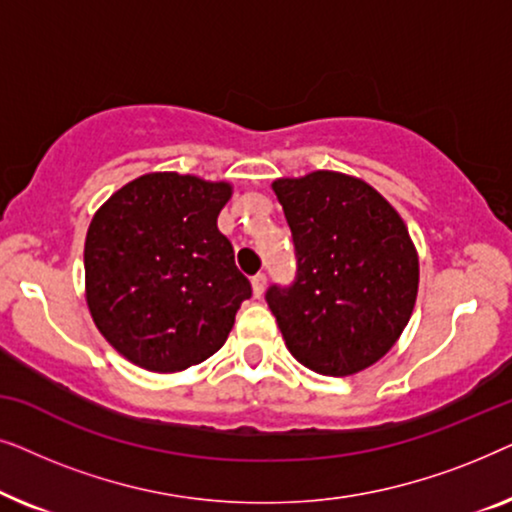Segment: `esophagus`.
<instances>
[{"instance_id":"1","label":"esophagus","mask_w":512,"mask_h":512,"mask_svg":"<svg viewBox=\"0 0 512 512\" xmlns=\"http://www.w3.org/2000/svg\"><path fill=\"white\" fill-rule=\"evenodd\" d=\"M251 289H254L256 298L263 296V291H265V275H263V272H258V275L251 277Z\"/></svg>"}]
</instances>
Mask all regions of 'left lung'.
Wrapping results in <instances>:
<instances>
[{"label":"left lung","mask_w":512,"mask_h":512,"mask_svg":"<svg viewBox=\"0 0 512 512\" xmlns=\"http://www.w3.org/2000/svg\"><path fill=\"white\" fill-rule=\"evenodd\" d=\"M298 277L265 293L293 359L328 377L382 359L415 310L419 256L401 214L359 177L317 170L272 181Z\"/></svg>","instance_id":"obj_1"}]
</instances>
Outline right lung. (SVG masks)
I'll return each mask as SVG.
<instances>
[{
  "label": "right lung",
  "instance_id": "right-lung-1",
  "mask_svg": "<svg viewBox=\"0 0 512 512\" xmlns=\"http://www.w3.org/2000/svg\"><path fill=\"white\" fill-rule=\"evenodd\" d=\"M228 181L149 172L97 209L83 265L97 331L151 373H179L226 342L249 279L216 226Z\"/></svg>",
  "mask_w": 512,
  "mask_h": 512
}]
</instances>
